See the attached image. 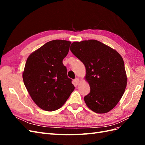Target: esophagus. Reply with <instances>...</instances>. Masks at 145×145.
<instances>
[{
    "label": "esophagus",
    "instance_id": "1",
    "mask_svg": "<svg viewBox=\"0 0 145 145\" xmlns=\"http://www.w3.org/2000/svg\"><path fill=\"white\" fill-rule=\"evenodd\" d=\"M79 81H80V80H79V78H76L74 80V82L76 85H78V83H79Z\"/></svg>",
    "mask_w": 145,
    "mask_h": 145
}]
</instances>
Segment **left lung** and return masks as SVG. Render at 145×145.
Returning a JSON list of instances; mask_svg holds the SVG:
<instances>
[{
	"label": "left lung",
	"instance_id": "1",
	"mask_svg": "<svg viewBox=\"0 0 145 145\" xmlns=\"http://www.w3.org/2000/svg\"><path fill=\"white\" fill-rule=\"evenodd\" d=\"M70 50L86 68L85 79L91 89L84 97L87 106L99 114L110 111L121 99L126 87V73L121 56L96 40L74 42Z\"/></svg>",
	"mask_w": 145,
	"mask_h": 145
}]
</instances>
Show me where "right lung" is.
I'll use <instances>...</instances> for the list:
<instances>
[{"mask_svg": "<svg viewBox=\"0 0 145 145\" xmlns=\"http://www.w3.org/2000/svg\"><path fill=\"white\" fill-rule=\"evenodd\" d=\"M71 42L54 40L28 57L22 74L25 86L37 106L46 111L62 107L75 87L62 61Z\"/></svg>", "mask_w": 145, "mask_h": 145, "instance_id": "right-lung-1", "label": "right lung"}]
</instances>
